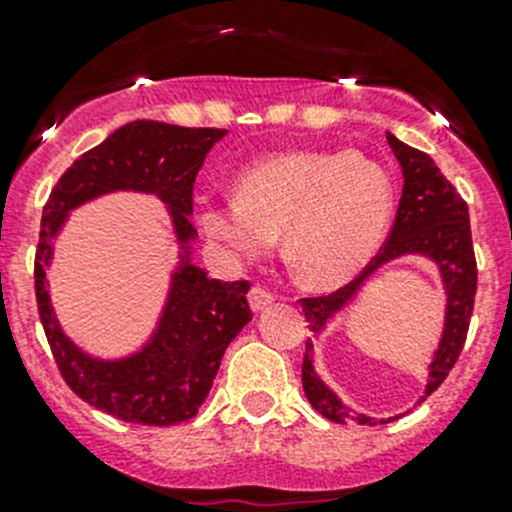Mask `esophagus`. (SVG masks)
Returning a JSON list of instances; mask_svg holds the SVG:
<instances>
[{"label": "esophagus", "mask_w": 512, "mask_h": 512, "mask_svg": "<svg viewBox=\"0 0 512 512\" xmlns=\"http://www.w3.org/2000/svg\"><path fill=\"white\" fill-rule=\"evenodd\" d=\"M247 297H250L252 312H262V309H267L272 302H275V297H272V292H267V289L260 287V285L252 287Z\"/></svg>", "instance_id": "esophagus-1"}]
</instances>
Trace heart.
<instances>
[{
	"instance_id": "heart-1",
	"label": "heart",
	"mask_w": 512,
	"mask_h": 512,
	"mask_svg": "<svg viewBox=\"0 0 512 512\" xmlns=\"http://www.w3.org/2000/svg\"><path fill=\"white\" fill-rule=\"evenodd\" d=\"M389 170L359 151L272 153L240 170L235 198L203 200L198 223L232 260H255L280 235L304 287L332 292L371 262L394 218Z\"/></svg>"
}]
</instances>
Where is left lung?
Returning <instances> with one entry per match:
<instances>
[{
  "instance_id": "1",
  "label": "left lung",
  "mask_w": 512,
  "mask_h": 512,
  "mask_svg": "<svg viewBox=\"0 0 512 512\" xmlns=\"http://www.w3.org/2000/svg\"><path fill=\"white\" fill-rule=\"evenodd\" d=\"M386 141H389L391 151H394L401 165V175H404V190H401V203L399 210H396L389 240L354 282L337 289L334 294H327V297L302 299V312L309 322V332L314 337H322L327 324L354 302L361 287L381 267L406 255L431 260L436 265L438 275H441L443 289H446V314H443V332L441 339H438V349L433 352L431 364H428L426 389L418 399V404H421L426 396H431L443 384V379H446L448 371L456 364L458 354H461L468 334V322H471L473 314L478 270L476 255H473L471 220H468L466 200L443 178V173L433 163L431 156L406 146L394 133H386ZM312 349V339H307V352H304L302 361V386L309 404L324 418L334 423L354 421L369 423V426H374L376 421L389 423L399 418H371L349 409L317 374L312 364Z\"/></svg>"
}]
</instances>
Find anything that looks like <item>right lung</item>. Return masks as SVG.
I'll return each mask as SVG.
<instances>
[{"label": "right lung", "instance_id": "obj_1", "mask_svg": "<svg viewBox=\"0 0 512 512\" xmlns=\"http://www.w3.org/2000/svg\"><path fill=\"white\" fill-rule=\"evenodd\" d=\"M225 133L223 128H183L160 121L126 123L74 160L41 213L34 285L51 354L79 399L121 421L175 426L193 418L208 399L225 349L252 319L245 280H210L193 262L198 237L190 223L193 183L210 148ZM121 189L157 195L169 208L181 252L152 337L138 353L101 360L84 353L60 329L45 270L70 210Z\"/></svg>", "mask_w": 512, "mask_h": 512}]
</instances>
